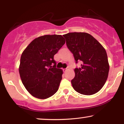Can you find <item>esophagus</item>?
<instances>
[{
    "label": "esophagus",
    "mask_w": 124,
    "mask_h": 124,
    "mask_svg": "<svg viewBox=\"0 0 124 124\" xmlns=\"http://www.w3.org/2000/svg\"><path fill=\"white\" fill-rule=\"evenodd\" d=\"M68 69H69V67H68L67 68H66V69H63V71L64 72H66L68 70Z\"/></svg>",
    "instance_id": "esophagus-1"
}]
</instances>
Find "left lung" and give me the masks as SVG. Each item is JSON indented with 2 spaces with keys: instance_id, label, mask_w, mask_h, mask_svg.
Returning a JSON list of instances; mask_svg holds the SVG:
<instances>
[{
  "instance_id": "8db88e82",
  "label": "left lung",
  "mask_w": 124,
  "mask_h": 124,
  "mask_svg": "<svg viewBox=\"0 0 124 124\" xmlns=\"http://www.w3.org/2000/svg\"><path fill=\"white\" fill-rule=\"evenodd\" d=\"M63 36L76 62H82L80 68L74 70L75 77L71 81L73 89L86 95L98 93L104 85L109 70L105 48L87 33L74 32Z\"/></svg>"
}]
</instances>
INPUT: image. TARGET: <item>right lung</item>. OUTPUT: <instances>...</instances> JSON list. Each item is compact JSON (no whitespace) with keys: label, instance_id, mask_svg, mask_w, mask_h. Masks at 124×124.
<instances>
[{"label":"right lung","instance_id":"obj_1","mask_svg":"<svg viewBox=\"0 0 124 124\" xmlns=\"http://www.w3.org/2000/svg\"><path fill=\"white\" fill-rule=\"evenodd\" d=\"M65 43L61 35H45L32 40L22 53L20 78L32 96L45 99L58 90L63 72L56 68L54 56Z\"/></svg>","mask_w":124,"mask_h":124}]
</instances>
